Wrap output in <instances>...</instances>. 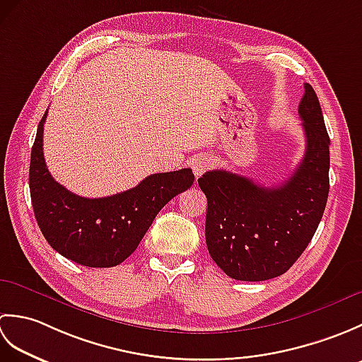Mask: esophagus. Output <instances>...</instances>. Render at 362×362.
Returning <instances> with one entry per match:
<instances>
[{"label":"esophagus","mask_w":362,"mask_h":362,"mask_svg":"<svg viewBox=\"0 0 362 362\" xmlns=\"http://www.w3.org/2000/svg\"><path fill=\"white\" fill-rule=\"evenodd\" d=\"M211 165H213L211 158L206 156H199V157L193 158V161H191V168H193V173L196 177H201L204 173L209 171Z\"/></svg>","instance_id":"1"}]
</instances>
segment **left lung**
Wrapping results in <instances>:
<instances>
[{"label": "left lung", "mask_w": 362, "mask_h": 362, "mask_svg": "<svg viewBox=\"0 0 362 362\" xmlns=\"http://www.w3.org/2000/svg\"><path fill=\"white\" fill-rule=\"evenodd\" d=\"M298 115L305 156L281 185L258 183L224 169L205 173V240L210 257L235 280L263 281L284 274L313 240L329 189V136L316 91L305 83Z\"/></svg>", "instance_id": "8db88e82"}]
</instances>
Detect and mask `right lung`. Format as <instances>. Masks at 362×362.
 <instances>
[{
    "mask_svg": "<svg viewBox=\"0 0 362 362\" xmlns=\"http://www.w3.org/2000/svg\"><path fill=\"white\" fill-rule=\"evenodd\" d=\"M38 122L30 151L29 189L35 219L51 247L74 263L112 267L134 253L157 213L194 182L191 169L157 173L135 188L88 199L52 179L43 157V124Z\"/></svg>",
    "mask_w": 362,
    "mask_h": 362,
    "instance_id": "obj_1",
    "label": "right lung"
}]
</instances>
